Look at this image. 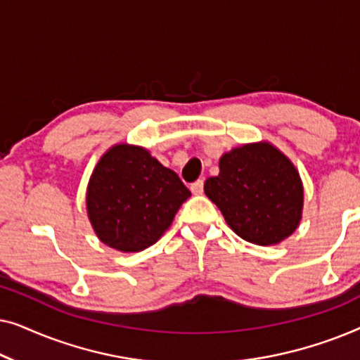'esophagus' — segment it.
I'll list each match as a JSON object with an SVG mask.
<instances>
[{"label": "esophagus", "instance_id": "esophagus-1", "mask_svg": "<svg viewBox=\"0 0 360 360\" xmlns=\"http://www.w3.org/2000/svg\"><path fill=\"white\" fill-rule=\"evenodd\" d=\"M190 190H191V193H193V195H201V193H203V180H196L195 184H191Z\"/></svg>", "mask_w": 360, "mask_h": 360}]
</instances>
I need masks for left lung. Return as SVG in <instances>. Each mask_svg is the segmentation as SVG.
I'll return each mask as SVG.
<instances>
[{
    "label": "left lung",
    "mask_w": 360,
    "mask_h": 360,
    "mask_svg": "<svg viewBox=\"0 0 360 360\" xmlns=\"http://www.w3.org/2000/svg\"><path fill=\"white\" fill-rule=\"evenodd\" d=\"M205 193L239 238L257 245L282 243L303 216V181L293 162L267 141L224 152Z\"/></svg>",
    "instance_id": "obj_1"
}]
</instances>
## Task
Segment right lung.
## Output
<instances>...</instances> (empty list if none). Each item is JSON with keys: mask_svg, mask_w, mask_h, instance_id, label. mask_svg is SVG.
Wrapping results in <instances>:
<instances>
[{"mask_svg": "<svg viewBox=\"0 0 360 360\" xmlns=\"http://www.w3.org/2000/svg\"><path fill=\"white\" fill-rule=\"evenodd\" d=\"M191 193L146 147L111 146L86 186V214L98 239L120 252H141L170 228Z\"/></svg>", "mask_w": 360, "mask_h": 360, "instance_id": "obj_1", "label": "right lung"}]
</instances>
